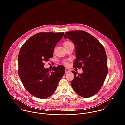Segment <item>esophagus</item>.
<instances>
[{"mask_svg":"<svg viewBox=\"0 0 125 125\" xmlns=\"http://www.w3.org/2000/svg\"><path fill=\"white\" fill-rule=\"evenodd\" d=\"M71 71H70V69H68V68H65V73H69V72H70Z\"/></svg>","mask_w":125,"mask_h":125,"instance_id":"esophagus-1","label":"esophagus"}]
</instances>
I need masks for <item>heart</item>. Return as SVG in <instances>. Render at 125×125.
Instances as JSON below:
<instances>
[{"mask_svg": "<svg viewBox=\"0 0 125 125\" xmlns=\"http://www.w3.org/2000/svg\"><path fill=\"white\" fill-rule=\"evenodd\" d=\"M72 43L70 41H65L64 43H63V46L64 47H65V46H67L70 44H71ZM64 64L67 65V62H64Z\"/></svg>", "mask_w": 125, "mask_h": 125, "instance_id": "b5f03b06", "label": "heart"}]
</instances>
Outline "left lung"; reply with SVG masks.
Segmentation results:
<instances>
[{
    "label": "left lung",
    "mask_w": 125,
    "mask_h": 125,
    "mask_svg": "<svg viewBox=\"0 0 125 125\" xmlns=\"http://www.w3.org/2000/svg\"><path fill=\"white\" fill-rule=\"evenodd\" d=\"M64 36L71 40L75 46L73 67L82 68L83 70L78 75L76 72L72 71L74 74L72 87L81 97H91L101 89L107 75L105 50L97 38L84 31L67 32Z\"/></svg>",
    "instance_id": "left-lung-1"
}]
</instances>
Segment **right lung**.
I'll return each instance as SVG.
<instances>
[{
    "mask_svg": "<svg viewBox=\"0 0 125 125\" xmlns=\"http://www.w3.org/2000/svg\"><path fill=\"white\" fill-rule=\"evenodd\" d=\"M64 33L43 32L30 37L22 45L18 56V74L25 89L40 99L51 96L64 75L65 69L59 65L52 71L44 67L45 61L53 56L56 44Z\"/></svg>",
    "mask_w": 125,
    "mask_h": 125,
    "instance_id": "add662e5",
    "label": "right lung"
}]
</instances>
